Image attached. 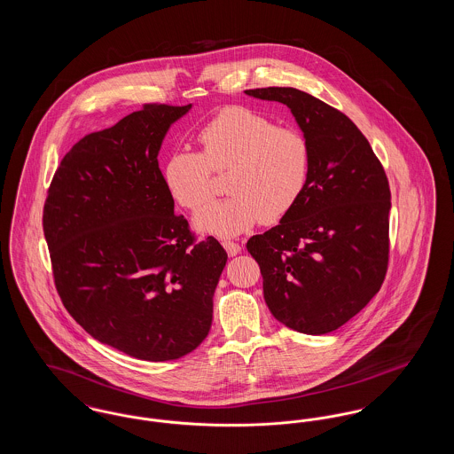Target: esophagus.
Wrapping results in <instances>:
<instances>
[{"label": "esophagus", "mask_w": 454, "mask_h": 454, "mask_svg": "<svg viewBox=\"0 0 454 454\" xmlns=\"http://www.w3.org/2000/svg\"><path fill=\"white\" fill-rule=\"evenodd\" d=\"M223 247H224V250L228 252L230 257H235V255L241 252V247L235 243V241H223Z\"/></svg>", "instance_id": "obj_1"}]
</instances>
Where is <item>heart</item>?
<instances>
[{"label": "heart", "instance_id": "1", "mask_svg": "<svg viewBox=\"0 0 454 454\" xmlns=\"http://www.w3.org/2000/svg\"><path fill=\"white\" fill-rule=\"evenodd\" d=\"M202 153L175 150L163 165V182L185 209H200L213 194V170L226 172L228 199L194 219L200 233L237 237L259 221H281L300 200L311 170V152L300 130L279 128L252 108H221L199 132Z\"/></svg>", "mask_w": 454, "mask_h": 454}]
</instances>
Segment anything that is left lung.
<instances>
[{
  "label": "left lung",
  "instance_id": "8db88e82",
  "mask_svg": "<svg viewBox=\"0 0 454 454\" xmlns=\"http://www.w3.org/2000/svg\"><path fill=\"white\" fill-rule=\"evenodd\" d=\"M291 108L311 152L296 206L247 243L259 262L263 298L282 325L324 335L356 317L385 281L389 252L388 178L357 126L291 87L245 90Z\"/></svg>",
  "mask_w": 454,
  "mask_h": 454
}]
</instances>
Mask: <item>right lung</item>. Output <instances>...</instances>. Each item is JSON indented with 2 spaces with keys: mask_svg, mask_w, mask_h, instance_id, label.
<instances>
[{
  "mask_svg": "<svg viewBox=\"0 0 454 454\" xmlns=\"http://www.w3.org/2000/svg\"><path fill=\"white\" fill-rule=\"evenodd\" d=\"M192 106H145L66 153L43 204V237L69 315L102 344L152 363L207 337L228 255L195 243L158 167L173 122Z\"/></svg>",
  "mask_w": 454,
  "mask_h": 454,
  "instance_id": "add662e5",
  "label": "right lung"
}]
</instances>
